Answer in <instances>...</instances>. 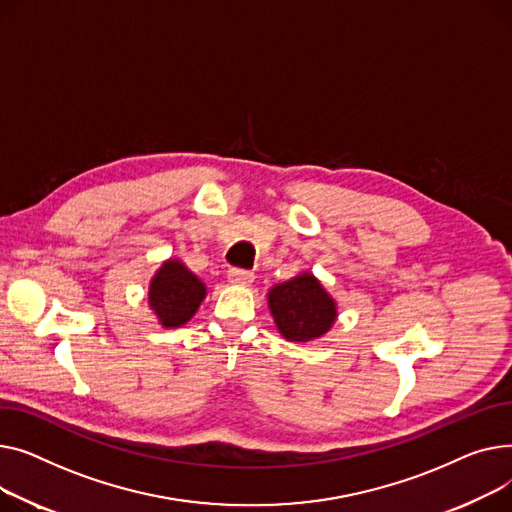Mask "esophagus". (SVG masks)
<instances>
[{
    "instance_id": "obj_1",
    "label": "esophagus",
    "mask_w": 512,
    "mask_h": 512,
    "mask_svg": "<svg viewBox=\"0 0 512 512\" xmlns=\"http://www.w3.org/2000/svg\"><path fill=\"white\" fill-rule=\"evenodd\" d=\"M229 283L231 285H250L254 281V275L250 273V270H244V268H231L229 270Z\"/></svg>"
}]
</instances>
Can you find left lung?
<instances>
[{
	"label": "left lung",
	"instance_id": "8db88e82",
	"mask_svg": "<svg viewBox=\"0 0 512 512\" xmlns=\"http://www.w3.org/2000/svg\"><path fill=\"white\" fill-rule=\"evenodd\" d=\"M268 308L279 333L297 343L322 337L337 320L335 299L312 273L275 285L268 291Z\"/></svg>",
	"mask_w": 512,
	"mask_h": 512
}]
</instances>
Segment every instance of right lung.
Listing matches in <instances>:
<instances>
[{
	"mask_svg": "<svg viewBox=\"0 0 512 512\" xmlns=\"http://www.w3.org/2000/svg\"><path fill=\"white\" fill-rule=\"evenodd\" d=\"M204 297L206 285L182 260L173 258L163 262L148 287V306L165 328L186 324L196 314Z\"/></svg>",
	"mask_w": 512,
	"mask_h": 512,
	"instance_id": "right-lung-1",
	"label": "right lung"
}]
</instances>
